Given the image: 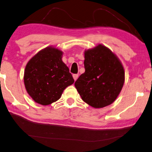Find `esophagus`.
<instances>
[{"label": "esophagus", "instance_id": "1", "mask_svg": "<svg viewBox=\"0 0 152 152\" xmlns=\"http://www.w3.org/2000/svg\"><path fill=\"white\" fill-rule=\"evenodd\" d=\"M78 77V74H74L73 75V78H74V79L75 81H76V80H77V78Z\"/></svg>", "mask_w": 152, "mask_h": 152}]
</instances>
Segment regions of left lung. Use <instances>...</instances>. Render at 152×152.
Segmentation results:
<instances>
[{
  "mask_svg": "<svg viewBox=\"0 0 152 152\" xmlns=\"http://www.w3.org/2000/svg\"><path fill=\"white\" fill-rule=\"evenodd\" d=\"M84 54L86 71L75 82V87L90 106H108L116 100L124 86V66L116 55L101 44Z\"/></svg>",
  "mask_w": 152,
  "mask_h": 152,
  "instance_id": "left-lung-1",
  "label": "left lung"
}]
</instances>
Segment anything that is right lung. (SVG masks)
I'll use <instances>...</instances> for the list:
<instances>
[{
    "mask_svg": "<svg viewBox=\"0 0 152 152\" xmlns=\"http://www.w3.org/2000/svg\"><path fill=\"white\" fill-rule=\"evenodd\" d=\"M62 54L60 50L47 47L34 55L25 67V88L40 104L48 105L57 101L65 88L74 83L69 69L62 60Z\"/></svg>",
    "mask_w": 152,
    "mask_h": 152,
    "instance_id": "right-lung-1",
    "label": "right lung"
}]
</instances>
